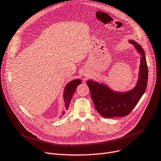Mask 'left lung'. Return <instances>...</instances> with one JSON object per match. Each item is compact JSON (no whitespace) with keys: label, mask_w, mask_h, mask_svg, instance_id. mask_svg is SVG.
Segmentation results:
<instances>
[{"label":"left lung","mask_w":161,"mask_h":161,"mask_svg":"<svg viewBox=\"0 0 161 161\" xmlns=\"http://www.w3.org/2000/svg\"><path fill=\"white\" fill-rule=\"evenodd\" d=\"M140 54L138 80L136 86L128 92H120L111 90L103 83L92 80L86 81L96 111L105 118L125 117L132 111L146 90L148 69L146 57L142 46L134 40H128Z\"/></svg>","instance_id":"obj_1"}]
</instances>
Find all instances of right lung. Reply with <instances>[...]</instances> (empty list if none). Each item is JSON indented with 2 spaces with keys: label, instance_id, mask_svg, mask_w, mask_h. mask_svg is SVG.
I'll return each mask as SVG.
<instances>
[{
  "label": "right lung",
  "instance_id": "obj_1",
  "mask_svg": "<svg viewBox=\"0 0 161 161\" xmlns=\"http://www.w3.org/2000/svg\"><path fill=\"white\" fill-rule=\"evenodd\" d=\"M80 83H81V80L80 79H75L70 81L66 85L64 92V100L66 110H67L69 108L71 98L75 93V92L76 91V87H77L78 85H79ZM65 113V111L62 112V115H64ZM62 115H61L60 117H62Z\"/></svg>",
  "mask_w": 161,
  "mask_h": 161
}]
</instances>
